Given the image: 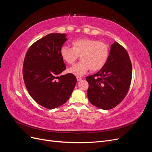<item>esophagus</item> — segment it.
<instances>
[{
    "instance_id": "34e87169",
    "label": "esophagus",
    "mask_w": 152,
    "mask_h": 152,
    "mask_svg": "<svg viewBox=\"0 0 152 152\" xmlns=\"http://www.w3.org/2000/svg\"><path fill=\"white\" fill-rule=\"evenodd\" d=\"M82 78L81 77H79V76H77V81H80L82 80Z\"/></svg>"
}]
</instances>
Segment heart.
I'll use <instances>...</instances> for the list:
<instances>
[{
  "label": "heart",
  "mask_w": 152,
  "mask_h": 152,
  "mask_svg": "<svg viewBox=\"0 0 152 152\" xmlns=\"http://www.w3.org/2000/svg\"><path fill=\"white\" fill-rule=\"evenodd\" d=\"M60 54L63 61L69 65L74 63L80 56L81 60L68 69L72 74L80 76L89 69L92 72L102 69L108 59L110 49L107 44L98 40L84 38L73 41L72 48L63 46Z\"/></svg>",
  "instance_id": "heart-1"
}]
</instances>
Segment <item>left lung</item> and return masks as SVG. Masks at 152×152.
<instances>
[{
	"mask_svg": "<svg viewBox=\"0 0 152 152\" xmlns=\"http://www.w3.org/2000/svg\"><path fill=\"white\" fill-rule=\"evenodd\" d=\"M132 73V64L127 50L118 42H114L104 67L94 75L86 77L90 103L103 110L115 107L128 93Z\"/></svg>",
	"mask_w": 152,
	"mask_h": 152,
	"instance_id": "1",
	"label": "left lung"
}]
</instances>
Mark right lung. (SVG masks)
Segmentation results:
<instances>
[{"label": "right lung", "instance_id": "right-lung-1", "mask_svg": "<svg viewBox=\"0 0 152 152\" xmlns=\"http://www.w3.org/2000/svg\"><path fill=\"white\" fill-rule=\"evenodd\" d=\"M66 40L65 34L45 35L31 45L24 59L26 88L37 103L48 109L66 103L77 83L72 73L58 77L66 69L60 50Z\"/></svg>", "mask_w": 152, "mask_h": 152}]
</instances>
